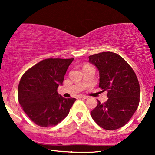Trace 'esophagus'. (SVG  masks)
Instances as JSON below:
<instances>
[{
	"label": "esophagus",
	"instance_id": "34e87169",
	"mask_svg": "<svg viewBox=\"0 0 155 155\" xmlns=\"http://www.w3.org/2000/svg\"><path fill=\"white\" fill-rule=\"evenodd\" d=\"M78 98H80V99H87L88 97L87 96H84V95H79V96H78Z\"/></svg>",
	"mask_w": 155,
	"mask_h": 155
}]
</instances>
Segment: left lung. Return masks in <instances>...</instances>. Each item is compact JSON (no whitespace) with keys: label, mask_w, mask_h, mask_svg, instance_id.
Returning <instances> with one entry per match:
<instances>
[{"label":"left lung","mask_w":155,"mask_h":155,"mask_svg":"<svg viewBox=\"0 0 155 155\" xmlns=\"http://www.w3.org/2000/svg\"><path fill=\"white\" fill-rule=\"evenodd\" d=\"M89 62L99 71V85L107 90L108 99L91 111L97 125L108 130L121 128L129 121L138 107L140 85L130 65L117 54L101 52L89 56Z\"/></svg>","instance_id":"8db88e82"}]
</instances>
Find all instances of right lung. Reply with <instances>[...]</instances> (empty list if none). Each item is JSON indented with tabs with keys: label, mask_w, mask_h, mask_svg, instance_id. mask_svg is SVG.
I'll return each mask as SVG.
<instances>
[{
	"label": "right lung",
	"mask_w": 155,
	"mask_h": 155,
	"mask_svg": "<svg viewBox=\"0 0 155 155\" xmlns=\"http://www.w3.org/2000/svg\"><path fill=\"white\" fill-rule=\"evenodd\" d=\"M74 58H47L24 73L18 85V100L31 121L41 127L56 126L69 114L76 99L57 92Z\"/></svg>",
	"instance_id": "obj_1"
}]
</instances>
